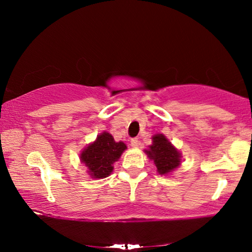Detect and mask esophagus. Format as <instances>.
<instances>
[{"mask_svg":"<svg viewBox=\"0 0 252 252\" xmlns=\"http://www.w3.org/2000/svg\"><path fill=\"white\" fill-rule=\"evenodd\" d=\"M130 146H132L133 148L139 147V140H137V139H132V140H130Z\"/></svg>","mask_w":252,"mask_h":252,"instance_id":"esophagus-1","label":"esophagus"}]
</instances>
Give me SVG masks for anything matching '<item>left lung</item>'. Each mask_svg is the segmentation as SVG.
Instances as JSON below:
<instances>
[{"label":"left lung","instance_id":"left-lung-1","mask_svg":"<svg viewBox=\"0 0 252 252\" xmlns=\"http://www.w3.org/2000/svg\"><path fill=\"white\" fill-rule=\"evenodd\" d=\"M151 140L153 144H150L148 149H144V153L150 160L154 161L158 174H171L181 165V153L164 134H155Z\"/></svg>","mask_w":252,"mask_h":252}]
</instances>
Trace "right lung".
<instances>
[{
  "label": "right lung",
  "instance_id": "add662e5",
  "mask_svg": "<svg viewBox=\"0 0 252 252\" xmlns=\"http://www.w3.org/2000/svg\"><path fill=\"white\" fill-rule=\"evenodd\" d=\"M126 149L123 141L116 142L111 134L104 130L82 149L80 161L87 167L88 175L92 179H103L112 173L113 163L122 157Z\"/></svg>",
  "mask_w": 252,
  "mask_h": 252
}]
</instances>
